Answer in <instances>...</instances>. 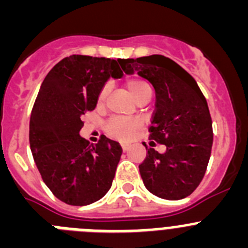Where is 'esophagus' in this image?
Wrapping results in <instances>:
<instances>
[{
    "label": "esophagus",
    "instance_id": "1",
    "mask_svg": "<svg viewBox=\"0 0 248 248\" xmlns=\"http://www.w3.org/2000/svg\"><path fill=\"white\" fill-rule=\"evenodd\" d=\"M122 148H123V150L125 151V150H128V148H129V144L128 143H122Z\"/></svg>",
    "mask_w": 248,
    "mask_h": 248
}]
</instances>
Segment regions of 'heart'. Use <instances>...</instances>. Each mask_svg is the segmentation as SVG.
Wrapping results in <instances>:
<instances>
[{"label":"heart","instance_id":"heart-1","mask_svg":"<svg viewBox=\"0 0 248 248\" xmlns=\"http://www.w3.org/2000/svg\"><path fill=\"white\" fill-rule=\"evenodd\" d=\"M126 88H128L129 93L131 94V97L137 98L144 89L149 88V84L146 82H144L143 79H139V78H131L126 82ZM109 89H110V85L105 84L103 87V89L99 93V100L102 102L103 99H105L107 94L109 93ZM140 125V123L138 120L133 119H113L108 124V131L109 134L113 135V137H126L128 134H130L131 131L137 129Z\"/></svg>","mask_w":248,"mask_h":248}]
</instances>
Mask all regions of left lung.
Instances as JSON below:
<instances>
[{"label":"left lung","mask_w":248,"mask_h":248,"mask_svg":"<svg viewBox=\"0 0 248 248\" xmlns=\"http://www.w3.org/2000/svg\"><path fill=\"white\" fill-rule=\"evenodd\" d=\"M120 65L148 80L156 97L149 131L166 151L146 149L139 165L144 185L157 198L181 200L198 187L209 164L214 134L207 102L194 78L168 57L122 59Z\"/></svg>","instance_id":"8db88e82"}]
</instances>
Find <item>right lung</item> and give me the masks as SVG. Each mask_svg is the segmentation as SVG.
Segmentation results:
<instances>
[{
  "label": "right lung",
  "mask_w": 248,
  "mask_h": 248,
  "mask_svg": "<svg viewBox=\"0 0 248 248\" xmlns=\"http://www.w3.org/2000/svg\"><path fill=\"white\" fill-rule=\"evenodd\" d=\"M122 59L65 57L46 76L30 120V145L48 189L73 206L100 200L110 189L122 156L118 141L98 144L79 135L82 117L95 108L109 78H122Z\"/></svg>",
  "instance_id": "obj_1"
}]
</instances>
